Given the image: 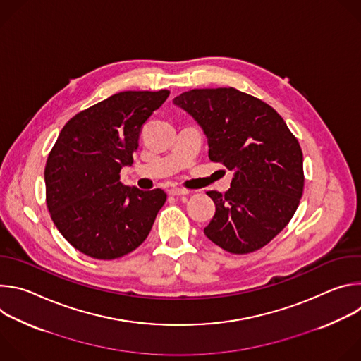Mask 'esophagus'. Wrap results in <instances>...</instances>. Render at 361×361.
<instances>
[{
	"label": "esophagus",
	"instance_id": "obj_1",
	"mask_svg": "<svg viewBox=\"0 0 361 361\" xmlns=\"http://www.w3.org/2000/svg\"><path fill=\"white\" fill-rule=\"evenodd\" d=\"M190 191L185 190V188H180V187H176V188H171L169 190V194L170 195H187Z\"/></svg>",
	"mask_w": 361,
	"mask_h": 361
}]
</instances>
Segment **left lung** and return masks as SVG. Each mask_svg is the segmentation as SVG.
I'll return each mask as SVG.
<instances>
[{"label":"left lung","instance_id":"left-lung-1","mask_svg":"<svg viewBox=\"0 0 361 361\" xmlns=\"http://www.w3.org/2000/svg\"><path fill=\"white\" fill-rule=\"evenodd\" d=\"M174 104L207 135L210 160L234 171L228 191L207 192L216 214L204 234L233 254L260 250L288 224L302 195L297 138L273 107L233 87L190 90Z\"/></svg>","mask_w":361,"mask_h":361}]
</instances>
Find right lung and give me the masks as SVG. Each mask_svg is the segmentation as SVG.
I'll return each instance as SVG.
<instances>
[{"label": "right lung", "mask_w": 361, "mask_h": 361, "mask_svg": "<svg viewBox=\"0 0 361 361\" xmlns=\"http://www.w3.org/2000/svg\"><path fill=\"white\" fill-rule=\"evenodd\" d=\"M170 95L123 91L75 114L49 151L44 180L47 207L63 237L82 254L114 260L148 235L167 194L124 185L142 124Z\"/></svg>", "instance_id": "right-lung-1"}]
</instances>
